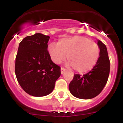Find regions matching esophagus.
Instances as JSON below:
<instances>
[{"label":"esophagus","instance_id":"1","mask_svg":"<svg viewBox=\"0 0 123 123\" xmlns=\"http://www.w3.org/2000/svg\"><path fill=\"white\" fill-rule=\"evenodd\" d=\"M66 71H67V69H65V68H61V74H63Z\"/></svg>","mask_w":123,"mask_h":123}]
</instances>
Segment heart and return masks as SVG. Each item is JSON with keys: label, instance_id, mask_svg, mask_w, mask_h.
<instances>
[{"label": "heart", "instance_id": "obj_1", "mask_svg": "<svg viewBox=\"0 0 123 123\" xmlns=\"http://www.w3.org/2000/svg\"><path fill=\"white\" fill-rule=\"evenodd\" d=\"M47 50L51 59L57 64L63 62L67 55L68 66L80 73H85L93 69L100 56L98 44L80 36L62 39L57 45L49 44Z\"/></svg>", "mask_w": 123, "mask_h": 123}]
</instances>
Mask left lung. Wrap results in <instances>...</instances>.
<instances>
[{
	"label": "left lung",
	"instance_id": "1",
	"mask_svg": "<svg viewBox=\"0 0 123 123\" xmlns=\"http://www.w3.org/2000/svg\"><path fill=\"white\" fill-rule=\"evenodd\" d=\"M100 48L98 62L91 71L81 76L74 74L69 84L70 93L74 97L81 99H91L97 96L102 92L110 73V60L107 49L105 44L97 40Z\"/></svg>",
	"mask_w": 123,
	"mask_h": 123
}]
</instances>
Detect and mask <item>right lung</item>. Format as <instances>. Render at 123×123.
Returning <instances> with one entry per match:
<instances>
[{"label":"right lung","instance_id":"1","mask_svg":"<svg viewBox=\"0 0 123 123\" xmlns=\"http://www.w3.org/2000/svg\"><path fill=\"white\" fill-rule=\"evenodd\" d=\"M50 36L36 33L19 43L15 74L18 83L29 95L43 97L54 91L60 76V67L52 61L47 51Z\"/></svg>","mask_w":123,"mask_h":123}]
</instances>
